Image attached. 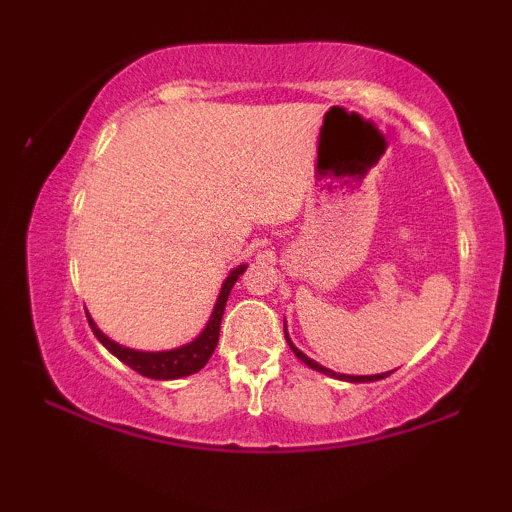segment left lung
Instances as JSON below:
<instances>
[{
    "instance_id": "8db88e82",
    "label": "left lung",
    "mask_w": 512,
    "mask_h": 512,
    "mask_svg": "<svg viewBox=\"0 0 512 512\" xmlns=\"http://www.w3.org/2000/svg\"><path fill=\"white\" fill-rule=\"evenodd\" d=\"M284 332H286V325H284ZM286 342H289V346H291V351L293 354H296L298 358H301V361L305 363V366H310L313 370H317V373H325V375H330V378H337V380H346V383H375V380H383V378H387V375L392 373V370H387V373H378V375H344V373H334V370H330V368H325V366H320V363L317 361H313V358L310 356H305L301 349H298L296 344L291 342V337H289V332H286Z\"/></svg>"
}]
</instances>
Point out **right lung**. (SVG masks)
<instances>
[{
    "mask_svg": "<svg viewBox=\"0 0 512 512\" xmlns=\"http://www.w3.org/2000/svg\"><path fill=\"white\" fill-rule=\"evenodd\" d=\"M245 269H248V264H238L236 269H231V272H228L226 279H223L219 298H216L214 310H211L209 322L204 325V330L199 332L197 337L192 339V342L175 346V349H168V351L129 349V346H122V344L113 342L108 334H103L101 330H98V325L93 322V317L86 313L88 325H91V330L98 337V342H101L105 349L110 351V354L120 358L125 366L137 370V373H142L144 378H154V380L185 378V375L197 373V370H202L204 366H207L211 354H214L216 344H219L221 317H223V310H226L228 293H231L233 284H236V281L240 279V274H243Z\"/></svg>",
    "mask_w": 512,
    "mask_h": 512,
    "instance_id": "1",
    "label": "right lung"
}]
</instances>
